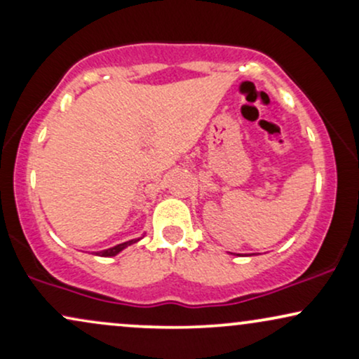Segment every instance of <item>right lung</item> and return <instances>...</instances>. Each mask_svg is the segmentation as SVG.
Returning <instances> with one entry per match:
<instances>
[{
    "label": "right lung",
    "mask_w": 359,
    "mask_h": 359,
    "mask_svg": "<svg viewBox=\"0 0 359 359\" xmlns=\"http://www.w3.org/2000/svg\"><path fill=\"white\" fill-rule=\"evenodd\" d=\"M135 241H137V240H135ZM135 241H133V240H131V241L121 243V245H116V246H113V248H109V250L100 251V253H97V255H100V257H114V255H118V253H119V251H121V250H125V248H126V246L133 245V243H135Z\"/></svg>",
    "instance_id": "1"
}]
</instances>
